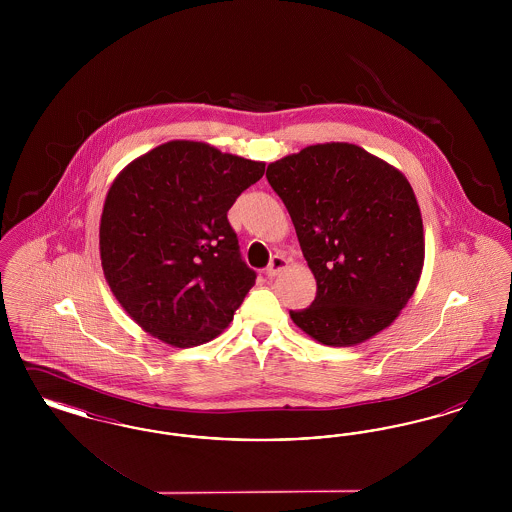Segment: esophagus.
I'll return each mask as SVG.
<instances>
[{"instance_id":"obj_1","label":"esophagus","mask_w":512,"mask_h":512,"mask_svg":"<svg viewBox=\"0 0 512 512\" xmlns=\"http://www.w3.org/2000/svg\"><path fill=\"white\" fill-rule=\"evenodd\" d=\"M286 267H288V261H286V257H284V255H274V257L270 259V263H268V278H274V276H276L280 270H284Z\"/></svg>"}]
</instances>
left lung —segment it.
<instances>
[{
    "label": "left lung",
    "instance_id": "left-lung-1",
    "mask_svg": "<svg viewBox=\"0 0 512 512\" xmlns=\"http://www.w3.org/2000/svg\"><path fill=\"white\" fill-rule=\"evenodd\" d=\"M317 278L311 307L290 311L311 338L355 345L390 326L424 265L422 217L411 184L353 144H318L267 169Z\"/></svg>",
    "mask_w": 512,
    "mask_h": 512
}]
</instances>
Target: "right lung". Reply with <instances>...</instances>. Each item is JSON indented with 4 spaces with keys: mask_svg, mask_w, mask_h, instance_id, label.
<instances>
[{
    "mask_svg": "<svg viewBox=\"0 0 512 512\" xmlns=\"http://www.w3.org/2000/svg\"><path fill=\"white\" fill-rule=\"evenodd\" d=\"M263 174L265 163L169 142L117 176L99 224L101 265L122 309L151 336L192 347L230 324L257 272L228 209Z\"/></svg>",
    "mask_w": 512,
    "mask_h": 512,
    "instance_id": "add662e5",
    "label": "right lung"
}]
</instances>
